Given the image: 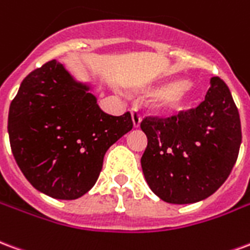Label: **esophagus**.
<instances>
[{
    "instance_id": "34e87169",
    "label": "esophagus",
    "mask_w": 250,
    "mask_h": 250,
    "mask_svg": "<svg viewBox=\"0 0 250 250\" xmlns=\"http://www.w3.org/2000/svg\"><path fill=\"white\" fill-rule=\"evenodd\" d=\"M132 120H133V126L134 127L140 126V124H141V116H140V113H138L136 109H133L132 110Z\"/></svg>"
}]
</instances>
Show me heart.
<instances>
[{
	"label": "heart",
	"instance_id": "obj_1",
	"mask_svg": "<svg viewBox=\"0 0 250 250\" xmlns=\"http://www.w3.org/2000/svg\"><path fill=\"white\" fill-rule=\"evenodd\" d=\"M150 96H156L158 107L170 113L187 110L196 103V90L192 83L183 77L167 78L149 89Z\"/></svg>",
	"mask_w": 250,
	"mask_h": 250
}]
</instances>
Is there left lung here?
Returning a JSON list of instances; mask_svg holds the SVG:
<instances>
[{
    "instance_id": "left-lung-1",
    "label": "left lung",
    "mask_w": 250,
    "mask_h": 250,
    "mask_svg": "<svg viewBox=\"0 0 250 250\" xmlns=\"http://www.w3.org/2000/svg\"><path fill=\"white\" fill-rule=\"evenodd\" d=\"M147 145L144 176L154 194L169 204L205 200L225 183L237 161L241 123L227 83L210 80L196 109L172 117L144 118Z\"/></svg>"
}]
</instances>
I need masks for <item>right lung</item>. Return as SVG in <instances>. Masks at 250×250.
I'll use <instances>...</instances> for the list:
<instances>
[{"label":"right lung","instance_id":"1","mask_svg":"<svg viewBox=\"0 0 250 250\" xmlns=\"http://www.w3.org/2000/svg\"><path fill=\"white\" fill-rule=\"evenodd\" d=\"M89 89L52 60L23 78L9 107L16 163L53 198L76 200L90 190L107 149L133 127L130 113L106 114Z\"/></svg>","mask_w":250,"mask_h":250}]
</instances>
